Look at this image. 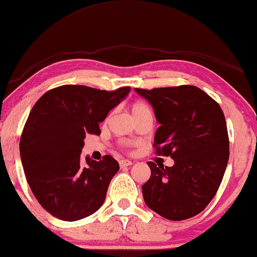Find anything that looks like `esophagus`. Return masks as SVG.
I'll return each instance as SVG.
<instances>
[{"label": "esophagus", "mask_w": 257, "mask_h": 257, "mask_svg": "<svg viewBox=\"0 0 257 257\" xmlns=\"http://www.w3.org/2000/svg\"><path fill=\"white\" fill-rule=\"evenodd\" d=\"M120 167L121 168H123V167H127V166H130V165H133V163L130 162V160H127V159H124V160H120Z\"/></svg>", "instance_id": "1"}]
</instances>
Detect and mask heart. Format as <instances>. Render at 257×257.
Here are the masks:
<instances>
[{
    "label": "heart",
    "mask_w": 257,
    "mask_h": 257,
    "mask_svg": "<svg viewBox=\"0 0 257 257\" xmlns=\"http://www.w3.org/2000/svg\"><path fill=\"white\" fill-rule=\"evenodd\" d=\"M129 110H130V114H132L133 118L135 121L139 120V118H141V117H143V116L152 115L150 107L145 104V102L141 101V100L133 101L132 104L129 105Z\"/></svg>",
    "instance_id": "1"
}]
</instances>
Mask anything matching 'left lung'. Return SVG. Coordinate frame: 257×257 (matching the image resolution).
Returning a JSON list of instances; mask_svg holds the SVG:
<instances>
[{
  "mask_svg": "<svg viewBox=\"0 0 257 257\" xmlns=\"http://www.w3.org/2000/svg\"><path fill=\"white\" fill-rule=\"evenodd\" d=\"M150 102L160 127L156 153L174 165L149 162L151 177L142 186L144 201L170 220H183L204 210L219 188L229 157L226 121L216 100L194 85L135 89Z\"/></svg>",
  "mask_w": 257,
  "mask_h": 257,
  "instance_id": "1",
  "label": "left lung"
}]
</instances>
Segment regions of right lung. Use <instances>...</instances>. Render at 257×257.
<instances>
[{"label": "right lung", "instance_id": "1", "mask_svg": "<svg viewBox=\"0 0 257 257\" xmlns=\"http://www.w3.org/2000/svg\"><path fill=\"white\" fill-rule=\"evenodd\" d=\"M130 87L114 91L61 85L44 93L23 129L19 151L25 177L40 205L52 216L74 221L102 205L118 163L112 156L95 162L80 152L87 134L100 135L106 118Z\"/></svg>", "mask_w": 257, "mask_h": 257}]
</instances>
